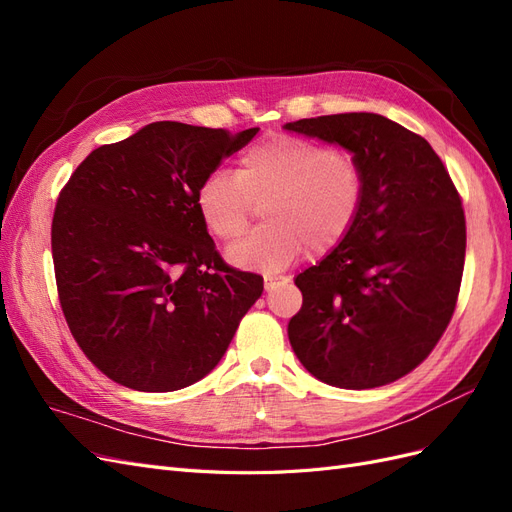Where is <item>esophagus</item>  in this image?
I'll use <instances>...</instances> for the list:
<instances>
[{
	"label": "esophagus",
	"mask_w": 512,
	"mask_h": 512,
	"mask_svg": "<svg viewBox=\"0 0 512 512\" xmlns=\"http://www.w3.org/2000/svg\"><path fill=\"white\" fill-rule=\"evenodd\" d=\"M282 277H273V275H265V290H273L277 288V284H280Z\"/></svg>",
	"instance_id": "34e87169"
}]
</instances>
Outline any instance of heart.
Here are the masks:
<instances>
[{
  "instance_id": "b5f03b06",
  "label": "heart",
  "mask_w": 512,
  "mask_h": 512,
  "mask_svg": "<svg viewBox=\"0 0 512 512\" xmlns=\"http://www.w3.org/2000/svg\"><path fill=\"white\" fill-rule=\"evenodd\" d=\"M365 198L359 158L344 147L277 134L254 143L239 158L235 175L218 170L196 192L200 222L218 241H235L265 205L267 226L228 250L241 269L280 271L307 247L327 254L354 228Z\"/></svg>"
}]
</instances>
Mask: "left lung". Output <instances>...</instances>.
<instances>
[{
    "mask_svg": "<svg viewBox=\"0 0 512 512\" xmlns=\"http://www.w3.org/2000/svg\"><path fill=\"white\" fill-rule=\"evenodd\" d=\"M359 158L365 198L350 235L297 275L303 305L288 322L309 374L339 389H376L421 365L453 318L466 215L423 136L376 113L286 123Z\"/></svg>",
    "mask_w": 512,
    "mask_h": 512,
    "instance_id": "1",
    "label": "left lung"
}]
</instances>
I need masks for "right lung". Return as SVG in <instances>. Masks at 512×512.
<instances>
[{"label": "right lung", "mask_w": 512, "mask_h": 512, "mask_svg": "<svg viewBox=\"0 0 512 512\" xmlns=\"http://www.w3.org/2000/svg\"><path fill=\"white\" fill-rule=\"evenodd\" d=\"M258 128L156 121L94 149L51 226L61 312L87 359L121 386L179 391L220 363L262 277L228 267L196 192Z\"/></svg>", "instance_id": "obj_1"}]
</instances>
